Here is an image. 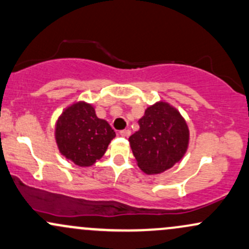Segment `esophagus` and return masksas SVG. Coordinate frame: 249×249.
Masks as SVG:
<instances>
[{"mask_svg":"<svg viewBox=\"0 0 249 249\" xmlns=\"http://www.w3.org/2000/svg\"><path fill=\"white\" fill-rule=\"evenodd\" d=\"M119 134H121L122 137H130V134H131V131L130 130H122L121 132H119Z\"/></svg>","mask_w":249,"mask_h":249,"instance_id":"34e87169","label":"esophagus"}]
</instances>
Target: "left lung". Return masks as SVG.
Wrapping results in <instances>:
<instances>
[{
    "mask_svg": "<svg viewBox=\"0 0 249 249\" xmlns=\"http://www.w3.org/2000/svg\"><path fill=\"white\" fill-rule=\"evenodd\" d=\"M139 130L128 138L137 165L146 174H160L184 158L190 128L179 110L165 101L156 102L138 121Z\"/></svg>",
    "mask_w": 249,
    "mask_h": 249,
    "instance_id": "left-lung-1",
    "label": "left lung"
}]
</instances>
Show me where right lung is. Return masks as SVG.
I'll return each mask as SVG.
<instances>
[{
	"instance_id": "right-lung-1",
	"label": "right lung",
	"mask_w": 249,
	"mask_h": 249,
	"mask_svg": "<svg viewBox=\"0 0 249 249\" xmlns=\"http://www.w3.org/2000/svg\"><path fill=\"white\" fill-rule=\"evenodd\" d=\"M116 132L98 118L92 104L76 101L63 110L55 125L59 153L79 167H90L107 152Z\"/></svg>"
}]
</instances>
